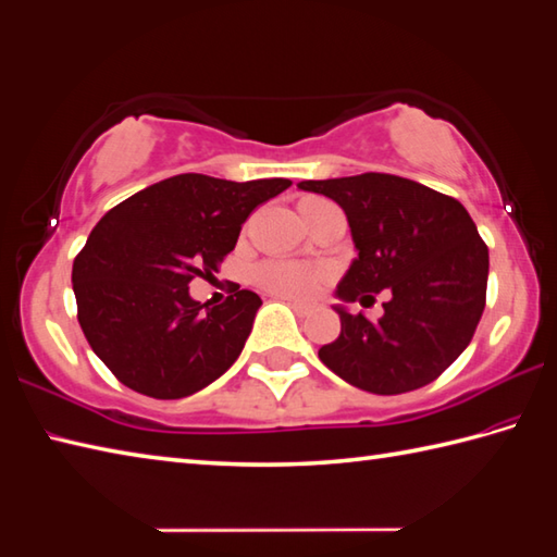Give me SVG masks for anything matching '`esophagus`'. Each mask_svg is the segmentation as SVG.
Listing matches in <instances>:
<instances>
[{
  "label": "esophagus",
  "instance_id": "obj_1",
  "mask_svg": "<svg viewBox=\"0 0 557 557\" xmlns=\"http://www.w3.org/2000/svg\"><path fill=\"white\" fill-rule=\"evenodd\" d=\"M276 298H278L281 302H286V305H290V307H293V310H295V312H298L300 317H302V314H307V312H310V307H307V305H302V302H298V300H293V298H283V295H276Z\"/></svg>",
  "mask_w": 557,
  "mask_h": 557
}]
</instances>
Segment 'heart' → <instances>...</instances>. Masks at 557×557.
I'll use <instances>...</instances> for the list:
<instances>
[{
    "instance_id": "heart-1",
    "label": "heart",
    "mask_w": 557,
    "mask_h": 557,
    "mask_svg": "<svg viewBox=\"0 0 557 557\" xmlns=\"http://www.w3.org/2000/svg\"><path fill=\"white\" fill-rule=\"evenodd\" d=\"M326 200L321 197H302L300 200V214H310L314 207L324 205ZM329 271L326 269H317V267H307L298 262H286V259H271V262H264L257 269V281L259 286L267 288L274 295H283V298H295V300H307L319 290L321 283L326 281Z\"/></svg>"
}]
</instances>
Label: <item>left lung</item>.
I'll use <instances>...</instances> for the list:
<instances>
[{
  "label": "left lung",
  "mask_w": 557,
  "mask_h": 557,
  "mask_svg": "<svg viewBox=\"0 0 557 557\" xmlns=\"http://www.w3.org/2000/svg\"><path fill=\"white\" fill-rule=\"evenodd\" d=\"M298 188L331 197L348 216L357 257L336 298L391 293L379 321L336 305L341 336L319 360L350 386L379 395L438 379L472 341L486 305L488 247L467 209L391 174L302 181Z\"/></svg>",
  "instance_id": "left-lung-1"
}]
</instances>
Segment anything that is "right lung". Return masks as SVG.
<instances>
[{"instance_id": "right-lung-1", "label": "right lung", "mask_w": 557, "mask_h": 557, "mask_svg": "<svg viewBox=\"0 0 557 557\" xmlns=\"http://www.w3.org/2000/svg\"><path fill=\"white\" fill-rule=\"evenodd\" d=\"M286 188L288 178L181 174L100 219L71 281L85 338L123 386L176 400L238 360L259 295L236 286L226 302L209 307L193 300L188 286L219 271L252 209Z\"/></svg>"}]
</instances>
